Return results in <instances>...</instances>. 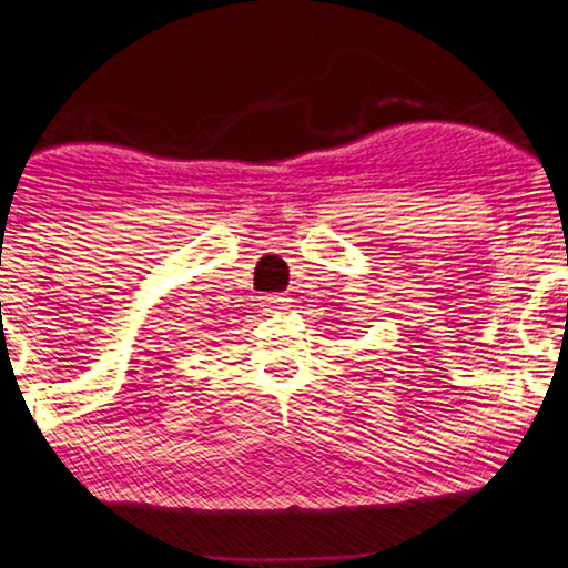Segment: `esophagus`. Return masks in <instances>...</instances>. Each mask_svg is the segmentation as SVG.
<instances>
[{
  "label": "esophagus",
  "mask_w": 568,
  "mask_h": 568,
  "mask_svg": "<svg viewBox=\"0 0 568 568\" xmlns=\"http://www.w3.org/2000/svg\"><path fill=\"white\" fill-rule=\"evenodd\" d=\"M262 304L266 306V310L277 312V310H285V304H288V298L280 296V293H270V296L262 298Z\"/></svg>",
  "instance_id": "esophagus-1"
}]
</instances>
